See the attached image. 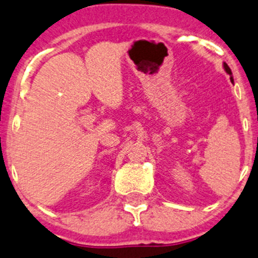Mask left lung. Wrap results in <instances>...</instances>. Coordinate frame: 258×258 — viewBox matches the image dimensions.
Segmentation results:
<instances>
[{
	"mask_svg": "<svg viewBox=\"0 0 258 258\" xmlns=\"http://www.w3.org/2000/svg\"><path fill=\"white\" fill-rule=\"evenodd\" d=\"M223 67H224V70H226L227 74H229V75H230V80H232V82H233V78H232V70H230V68L228 67V65H227L226 63L223 64Z\"/></svg>",
	"mask_w": 258,
	"mask_h": 258,
	"instance_id": "left-lung-1",
	"label": "left lung"
}]
</instances>
